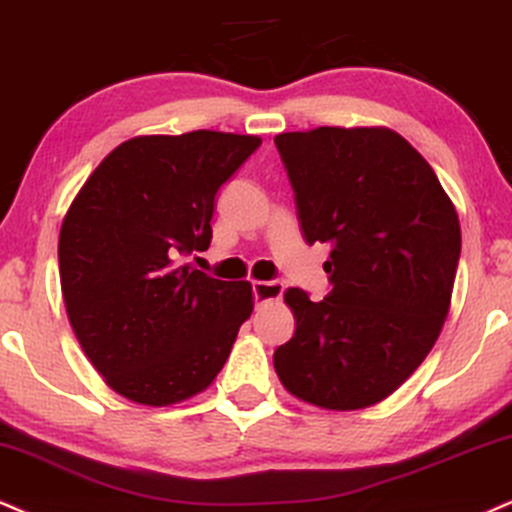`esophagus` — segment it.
Segmentation results:
<instances>
[{"mask_svg":"<svg viewBox=\"0 0 512 512\" xmlns=\"http://www.w3.org/2000/svg\"><path fill=\"white\" fill-rule=\"evenodd\" d=\"M285 292V285L280 280H258L254 282V301L256 304H268L277 301Z\"/></svg>","mask_w":512,"mask_h":512,"instance_id":"1","label":"esophagus"}]
</instances>
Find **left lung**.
Segmentation results:
<instances>
[{
  "instance_id": "left-lung-1",
  "label": "left lung",
  "mask_w": 512,
  "mask_h": 512,
  "mask_svg": "<svg viewBox=\"0 0 512 512\" xmlns=\"http://www.w3.org/2000/svg\"><path fill=\"white\" fill-rule=\"evenodd\" d=\"M275 147L308 244H330V294L292 287L296 330L275 349L287 391L330 410L387 399L437 342L460 223L430 163L387 128L282 132Z\"/></svg>"
}]
</instances>
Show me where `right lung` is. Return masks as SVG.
Wrapping results in <instances>:
<instances>
[{"label":"right lung","instance_id":"obj_1","mask_svg":"<svg viewBox=\"0 0 512 512\" xmlns=\"http://www.w3.org/2000/svg\"><path fill=\"white\" fill-rule=\"evenodd\" d=\"M261 140L197 130L123 142L73 199L59 235L68 320L113 391L168 406L216 380L254 311L249 282L185 263L211 244L216 194Z\"/></svg>","mask_w":512,"mask_h":512}]
</instances>
